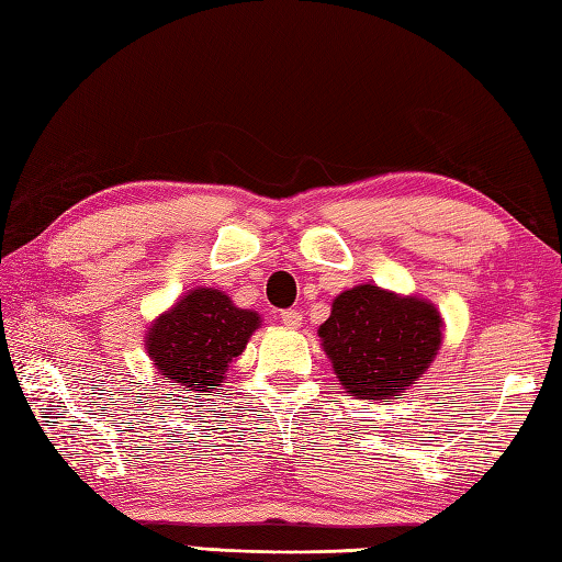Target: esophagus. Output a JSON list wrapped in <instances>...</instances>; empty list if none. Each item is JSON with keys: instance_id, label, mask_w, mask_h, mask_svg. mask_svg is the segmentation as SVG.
<instances>
[{"instance_id": "obj_1", "label": "esophagus", "mask_w": 562, "mask_h": 562, "mask_svg": "<svg viewBox=\"0 0 562 562\" xmlns=\"http://www.w3.org/2000/svg\"><path fill=\"white\" fill-rule=\"evenodd\" d=\"M279 317H281V323L289 327V329H295V327L303 325V315L297 313V311H283Z\"/></svg>"}]
</instances>
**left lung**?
<instances>
[{
    "label": "left lung",
    "instance_id": "left-lung-1",
    "mask_svg": "<svg viewBox=\"0 0 562 562\" xmlns=\"http://www.w3.org/2000/svg\"><path fill=\"white\" fill-rule=\"evenodd\" d=\"M317 335L339 385L351 397L391 403L437 359L443 317L427 297L361 283L331 301Z\"/></svg>",
    "mask_w": 562,
    "mask_h": 562
}]
</instances>
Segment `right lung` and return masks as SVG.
Returning a JSON list of instances; mask_svg holds the SVG:
<instances>
[{
    "mask_svg": "<svg viewBox=\"0 0 562 562\" xmlns=\"http://www.w3.org/2000/svg\"><path fill=\"white\" fill-rule=\"evenodd\" d=\"M261 327L257 311L237 307L225 291L199 285L145 327V351L167 383L211 393Z\"/></svg>",
    "mask_w": 562,
    "mask_h": 562,
    "instance_id": "obj_1",
    "label": "right lung"
}]
</instances>
